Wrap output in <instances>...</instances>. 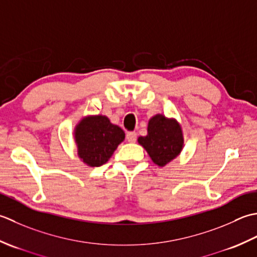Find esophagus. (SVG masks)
<instances>
[{"mask_svg": "<svg viewBox=\"0 0 257 257\" xmlns=\"http://www.w3.org/2000/svg\"><path fill=\"white\" fill-rule=\"evenodd\" d=\"M136 139H138V135H136L135 132H127L126 133V140L128 141V142L133 143V142H135Z\"/></svg>", "mask_w": 257, "mask_h": 257, "instance_id": "1", "label": "esophagus"}]
</instances>
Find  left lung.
<instances>
[{
	"instance_id": "obj_1",
	"label": "left lung",
	"mask_w": 257,
	"mask_h": 257,
	"mask_svg": "<svg viewBox=\"0 0 257 257\" xmlns=\"http://www.w3.org/2000/svg\"><path fill=\"white\" fill-rule=\"evenodd\" d=\"M148 132L146 136H140L139 143L156 165L164 166L180 154L183 148V135L175 119L155 115L150 119Z\"/></svg>"
}]
</instances>
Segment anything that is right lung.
<instances>
[{
  "mask_svg": "<svg viewBox=\"0 0 257 257\" xmlns=\"http://www.w3.org/2000/svg\"><path fill=\"white\" fill-rule=\"evenodd\" d=\"M124 138L123 130L102 115L86 117L75 130L78 156L90 166L106 163Z\"/></svg>",
  "mask_w": 257,
  "mask_h": 257,
  "instance_id": "1",
  "label": "right lung"
}]
</instances>
